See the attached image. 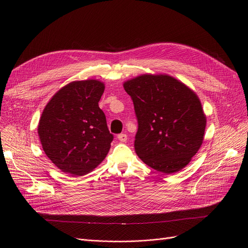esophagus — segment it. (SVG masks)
Instances as JSON below:
<instances>
[{
    "label": "esophagus",
    "mask_w": 248,
    "mask_h": 248,
    "mask_svg": "<svg viewBox=\"0 0 248 248\" xmlns=\"http://www.w3.org/2000/svg\"><path fill=\"white\" fill-rule=\"evenodd\" d=\"M117 139L121 141V142H126V140H127V136L125 135V134H119L118 136H117Z\"/></svg>",
    "instance_id": "obj_1"
}]
</instances>
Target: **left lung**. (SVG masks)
I'll use <instances>...</instances> for the list:
<instances>
[{"label": "left lung", "instance_id": "obj_1", "mask_svg": "<svg viewBox=\"0 0 248 248\" xmlns=\"http://www.w3.org/2000/svg\"><path fill=\"white\" fill-rule=\"evenodd\" d=\"M138 118L135 151L164 173L184 169L201 147L206 116L193 90L169 75L145 73L124 82Z\"/></svg>", "mask_w": 248, "mask_h": 248}]
</instances>
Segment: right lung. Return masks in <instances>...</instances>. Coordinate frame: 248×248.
I'll return each instance as SVG.
<instances>
[{
    "instance_id": "obj_1",
    "label": "right lung",
    "mask_w": 248,
    "mask_h": 248,
    "mask_svg": "<svg viewBox=\"0 0 248 248\" xmlns=\"http://www.w3.org/2000/svg\"><path fill=\"white\" fill-rule=\"evenodd\" d=\"M105 85L99 79L75 80L46 105L38 134L48 158L71 176H84L104 160L113 140L99 107Z\"/></svg>"
}]
</instances>
